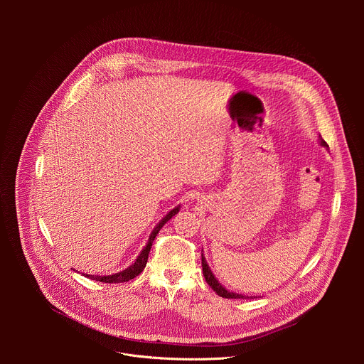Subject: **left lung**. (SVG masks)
Listing matches in <instances>:
<instances>
[{
  "mask_svg": "<svg viewBox=\"0 0 364 364\" xmlns=\"http://www.w3.org/2000/svg\"><path fill=\"white\" fill-rule=\"evenodd\" d=\"M320 145L321 146H324V148H328V145H327V142L321 138V135H320ZM201 252H203V249H201ZM201 267H203V275H204V278H205V282L209 284L210 287H212V289L218 294V295H220V296H223V298H233V299H247V298H255V296H247V295H243V294H237V292H232V291H228L218 279H216V277L213 275V272H212V269H210V267L207 265V261H205V257H204V255L201 253Z\"/></svg>",
  "mask_w": 364,
  "mask_h": 364,
  "instance_id": "left-lung-1",
  "label": "left lung"
}]
</instances>
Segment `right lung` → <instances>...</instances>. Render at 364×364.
Returning a JSON list of instances; mask_svg holds the SVG:
<instances>
[{"label":"right lung","instance_id":"obj_1","mask_svg":"<svg viewBox=\"0 0 364 364\" xmlns=\"http://www.w3.org/2000/svg\"><path fill=\"white\" fill-rule=\"evenodd\" d=\"M178 212H180V204H178L177 207H174L173 210H170V212L157 223V226H155V228L152 229V232H151V235H149V237H148L146 245L144 246V249L141 250V253H139L138 257L135 259V262H134L132 265H129L127 269H124V271H121V272H118V274H114V275L100 277V275H87V274H85V277L93 279V281L105 282V284H121V282H128V281L134 279L136 275H139V274L144 271V268H145V265H146L148 255H149V250H151V246H152L154 239L157 237V235H159V232L161 230V228H163L173 216H176Z\"/></svg>","mask_w":364,"mask_h":364}]
</instances>
